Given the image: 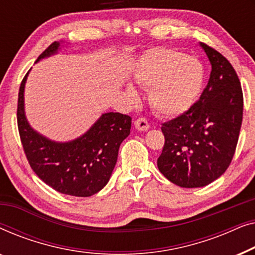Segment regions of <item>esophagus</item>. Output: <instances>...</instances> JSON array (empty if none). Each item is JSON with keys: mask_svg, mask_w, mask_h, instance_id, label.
<instances>
[{"mask_svg": "<svg viewBox=\"0 0 255 255\" xmlns=\"http://www.w3.org/2000/svg\"><path fill=\"white\" fill-rule=\"evenodd\" d=\"M134 127L138 128L139 131H147L149 128V123L147 122V120H145V118H137V120L134 121Z\"/></svg>", "mask_w": 255, "mask_h": 255, "instance_id": "34e87169", "label": "esophagus"}]
</instances>
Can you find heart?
I'll return each instance as SVG.
<instances>
[{"mask_svg":"<svg viewBox=\"0 0 255 255\" xmlns=\"http://www.w3.org/2000/svg\"><path fill=\"white\" fill-rule=\"evenodd\" d=\"M203 81L201 62L170 47L149 50L137 73L138 85L149 89L153 110L163 117H176L189 110L200 96ZM128 94L132 100L138 96L131 87Z\"/></svg>","mask_w":255,"mask_h":255,"instance_id":"heart-1","label":"heart"}]
</instances>
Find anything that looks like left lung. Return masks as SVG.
<instances>
[{"label":"left lung","mask_w":255,"mask_h":255,"mask_svg":"<svg viewBox=\"0 0 255 255\" xmlns=\"http://www.w3.org/2000/svg\"><path fill=\"white\" fill-rule=\"evenodd\" d=\"M201 46L211 64L208 85L189 110L161 127L165 145L158 168L182 188L204 187L225 173L243 122V90L235 68L215 48Z\"/></svg>","instance_id":"1"}]
</instances>
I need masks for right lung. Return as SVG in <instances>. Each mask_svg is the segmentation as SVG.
<instances>
[{
	"label": "right lung",
	"mask_w": 255,
	"mask_h": 255,
	"mask_svg": "<svg viewBox=\"0 0 255 255\" xmlns=\"http://www.w3.org/2000/svg\"><path fill=\"white\" fill-rule=\"evenodd\" d=\"M54 41L38 57L57 53ZM19 87L17 125L27 161L47 186L65 195L88 197L99 193L109 181L116 165L122 141L130 134L132 118L120 113H107L81 137L68 142H55L30 127L24 114V87Z\"/></svg>",
	"instance_id": "1"
}]
</instances>
